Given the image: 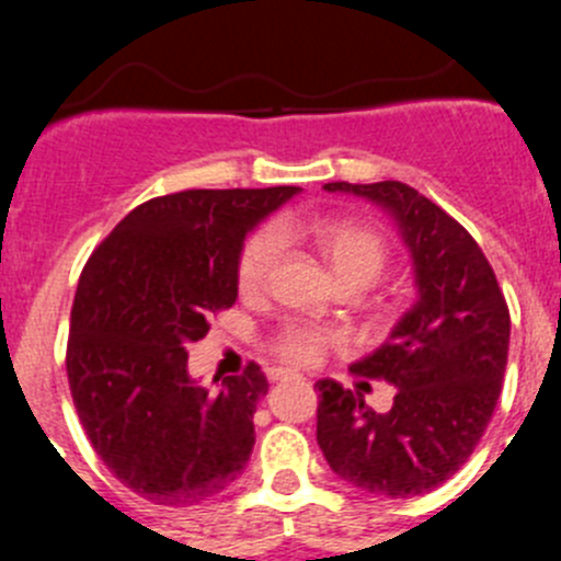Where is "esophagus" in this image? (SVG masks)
<instances>
[{
  "label": "esophagus",
  "instance_id": "obj_1",
  "mask_svg": "<svg viewBox=\"0 0 561 561\" xmlns=\"http://www.w3.org/2000/svg\"><path fill=\"white\" fill-rule=\"evenodd\" d=\"M268 378L271 380H290V378H296V373H290V369H268Z\"/></svg>",
  "mask_w": 561,
  "mask_h": 561
}]
</instances>
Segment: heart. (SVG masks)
<instances>
[{"label": "heart", "mask_w": 561, "mask_h": 561, "mask_svg": "<svg viewBox=\"0 0 561 561\" xmlns=\"http://www.w3.org/2000/svg\"><path fill=\"white\" fill-rule=\"evenodd\" d=\"M309 238L325 260L329 271L340 285L367 287L383 274L389 263V243L375 227L353 219H285L279 225H263L243 241L238 254V290L243 296H257L268 287L271 274L279 263L285 238ZM334 334L312 323H285L271 336V351L287 364L309 367L318 364Z\"/></svg>", "instance_id": "b5f03b06"}]
</instances>
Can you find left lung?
Listing matches in <instances>:
<instances>
[{
  "label": "left lung",
  "instance_id": "1",
  "mask_svg": "<svg viewBox=\"0 0 561 561\" xmlns=\"http://www.w3.org/2000/svg\"><path fill=\"white\" fill-rule=\"evenodd\" d=\"M383 205L400 225L416 268L419 301L389 340L353 364L397 386L386 413L320 380L318 444L351 485L408 499L436 491L485 436L504 383L510 309L480 243L460 221L400 181L325 183Z\"/></svg>",
  "mask_w": 561,
  "mask_h": 561
}]
</instances>
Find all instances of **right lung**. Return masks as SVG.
<instances>
[{
    "label": "right lung",
    "instance_id": "right-lung-1",
    "mask_svg": "<svg viewBox=\"0 0 561 561\" xmlns=\"http://www.w3.org/2000/svg\"><path fill=\"white\" fill-rule=\"evenodd\" d=\"M296 186L188 188L136 205L79 276L65 351L70 397L108 471L167 507L238 480L268 380L254 362L219 391L188 378V342L238 298V254Z\"/></svg>",
    "mask_w": 561,
    "mask_h": 561
}]
</instances>
